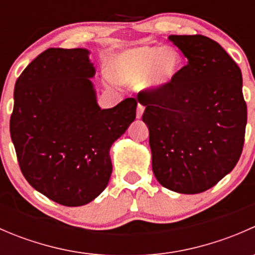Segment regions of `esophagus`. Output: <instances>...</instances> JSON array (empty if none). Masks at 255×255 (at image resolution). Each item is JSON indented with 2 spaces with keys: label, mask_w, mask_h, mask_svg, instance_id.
Instances as JSON below:
<instances>
[{
  "label": "esophagus",
  "mask_w": 255,
  "mask_h": 255,
  "mask_svg": "<svg viewBox=\"0 0 255 255\" xmlns=\"http://www.w3.org/2000/svg\"><path fill=\"white\" fill-rule=\"evenodd\" d=\"M143 112H144V106L142 104H138V106H137V118L142 117Z\"/></svg>",
  "instance_id": "esophagus-1"
}]
</instances>
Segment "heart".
Instances as JSON below:
<instances>
[{"mask_svg":"<svg viewBox=\"0 0 255 255\" xmlns=\"http://www.w3.org/2000/svg\"><path fill=\"white\" fill-rule=\"evenodd\" d=\"M182 58L174 49L142 47L123 51L112 61L110 75L118 84H139L151 90L170 86L180 75Z\"/></svg>","mask_w":255,"mask_h":255,"instance_id":"obj_1","label":"heart"}]
</instances>
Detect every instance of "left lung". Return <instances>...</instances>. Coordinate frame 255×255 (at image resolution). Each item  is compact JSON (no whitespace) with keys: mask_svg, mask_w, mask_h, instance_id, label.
Returning <instances> with one entry per match:
<instances>
[{"mask_svg":"<svg viewBox=\"0 0 255 255\" xmlns=\"http://www.w3.org/2000/svg\"><path fill=\"white\" fill-rule=\"evenodd\" d=\"M187 58L170 86L143 90L151 166L180 194H200L233 170L243 150L247 104L242 73L217 42L201 34L169 35Z\"/></svg>","mask_w":255,"mask_h":255,"instance_id":"8db88e82","label":"left lung"}]
</instances>
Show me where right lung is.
Returning <instances> with one entry per match:
<instances>
[{"instance_id": "1", "label": "right lung", "mask_w": 255, "mask_h": 255, "mask_svg": "<svg viewBox=\"0 0 255 255\" xmlns=\"http://www.w3.org/2000/svg\"><path fill=\"white\" fill-rule=\"evenodd\" d=\"M87 49L50 48L17 79L9 132L18 164L37 191L64 206L96 199L112 173L110 148L135 118L129 97L101 110Z\"/></svg>"}]
</instances>
